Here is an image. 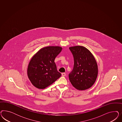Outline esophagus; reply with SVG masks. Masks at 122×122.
<instances>
[{"instance_id":"esophagus-1","label":"esophagus","mask_w":122,"mask_h":122,"mask_svg":"<svg viewBox=\"0 0 122 122\" xmlns=\"http://www.w3.org/2000/svg\"><path fill=\"white\" fill-rule=\"evenodd\" d=\"M62 76H66V73H62Z\"/></svg>"}]
</instances>
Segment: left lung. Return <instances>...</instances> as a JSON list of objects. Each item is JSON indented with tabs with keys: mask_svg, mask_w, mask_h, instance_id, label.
Here are the masks:
<instances>
[{
	"mask_svg": "<svg viewBox=\"0 0 122 122\" xmlns=\"http://www.w3.org/2000/svg\"><path fill=\"white\" fill-rule=\"evenodd\" d=\"M74 58L73 69L69 74V80L76 89L84 90L94 84L98 75L96 59L88 49L81 46L69 47Z\"/></svg>",
	"mask_w": 122,
	"mask_h": 122,
	"instance_id": "obj_1",
	"label": "left lung"
}]
</instances>
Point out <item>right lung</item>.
Wrapping results in <instances>:
<instances>
[{
    "mask_svg": "<svg viewBox=\"0 0 122 122\" xmlns=\"http://www.w3.org/2000/svg\"><path fill=\"white\" fill-rule=\"evenodd\" d=\"M62 50L59 46H46L33 56L28 65L27 75L34 87L45 89L61 76L54 61Z\"/></svg>",
    "mask_w": 122,
    "mask_h": 122,
    "instance_id": "1",
    "label": "right lung"
}]
</instances>
